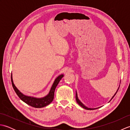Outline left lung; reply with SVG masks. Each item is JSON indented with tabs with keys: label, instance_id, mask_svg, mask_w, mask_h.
Instances as JSON below:
<instances>
[{
	"label": "left lung",
	"instance_id": "8db88e82",
	"mask_svg": "<svg viewBox=\"0 0 130 130\" xmlns=\"http://www.w3.org/2000/svg\"><path fill=\"white\" fill-rule=\"evenodd\" d=\"M119 88H120V86H119V87H118V89L117 90V91H116V92L115 93V94H114V95L112 96V98L111 99V100L109 101V102L111 101L112 99H113V98L114 97V96H115V95L116 94V93H117V91L118 90V89H119ZM75 98H76V102H77V103H78V104H79L80 106L82 107H83V108H84V109H87V110H93V109H98V108H100V107H98V108H88V107H86L85 106V105L82 103V102L79 100V98H78V94H77V92H76V95H75Z\"/></svg>",
	"mask_w": 130,
	"mask_h": 130
}]
</instances>
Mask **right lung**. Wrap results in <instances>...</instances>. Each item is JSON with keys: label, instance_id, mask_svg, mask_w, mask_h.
<instances>
[{"label": "right lung", "instance_id": "right-lung-1", "mask_svg": "<svg viewBox=\"0 0 130 130\" xmlns=\"http://www.w3.org/2000/svg\"><path fill=\"white\" fill-rule=\"evenodd\" d=\"M63 77V74H61V75H60L59 76H57V78L55 79L48 94L45 96H43L42 98H36L34 97V96H27L23 94V93H22L20 91L17 89V88L15 86L14 84L12 78V74H11V81H12V86L13 87L14 90L16 94L22 101L25 102L26 104H28L29 106H31L33 107L42 108L47 106L49 104H50L52 102V101H53L54 98L55 90L56 89V87H57L58 84H59L60 80Z\"/></svg>", "mask_w": 130, "mask_h": 130}]
</instances>
